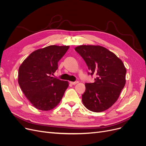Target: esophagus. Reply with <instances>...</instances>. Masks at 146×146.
I'll return each mask as SVG.
<instances>
[{
	"mask_svg": "<svg viewBox=\"0 0 146 146\" xmlns=\"http://www.w3.org/2000/svg\"><path fill=\"white\" fill-rule=\"evenodd\" d=\"M78 81H76V82H70V83L71 84V85H76V84L78 83Z\"/></svg>",
	"mask_w": 146,
	"mask_h": 146,
	"instance_id": "obj_1",
	"label": "esophagus"
}]
</instances>
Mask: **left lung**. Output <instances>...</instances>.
Masks as SVG:
<instances>
[{
  "label": "left lung",
  "instance_id": "1",
  "mask_svg": "<svg viewBox=\"0 0 146 146\" xmlns=\"http://www.w3.org/2000/svg\"><path fill=\"white\" fill-rule=\"evenodd\" d=\"M75 50L85 60L88 75L96 76L94 83H85L83 104L90 111H104L116 102L125 86L124 64L113 52L100 46L82 45Z\"/></svg>",
  "mask_w": 146,
  "mask_h": 146
}]
</instances>
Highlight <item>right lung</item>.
Masks as SVG:
<instances>
[{"mask_svg":"<svg viewBox=\"0 0 146 146\" xmlns=\"http://www.w3.org/2000/svg\"><path fill=\"white\" fill-rule=\"evenodd\" d=\"M69 46H49L32 52L21 64L18 72L21 89L36 108L48 111L62 99L69 83L53 77L58 62Z\"/></svg>","mask_w":146,"mask_h":146,"instance_id":"obj_1","label":"right lung"}]
</instances>
